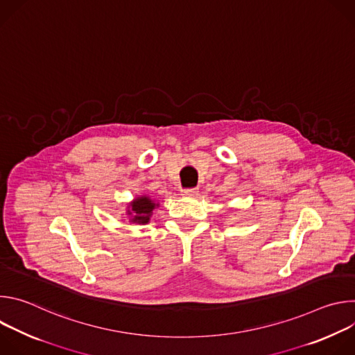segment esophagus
<instances>
[{"label": "esophagus", "mask_w": 355, "mask_h": 355, "mask_svg": "<svg viewBox=\"0 0 355 355\" xmlns=\"http://www.w3.org/2000/svg\"><path fill=\"white\" fill-rule=\"evenodd\" d=\"M182 195H184V196H188V198L196 196V195H198V189H196V188H189V189H184V191H182Z\"/></svg>", "instance_id": "esophagus-1"}]
</instances>
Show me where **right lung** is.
<instances>
[{"mask_svg": "<svg viewBox=\"0 0 355 355\" xmlns=\"http://www.w3.org/2000/svg\"><path fill=\"white\" fill-rule=\"evenodd\" d=\"M159 207V202L151 196L146 193L137 195L126 205L125 218L129 220L130 225H147L151 216H153V211Z\"/></svg>", "mask_w": 355, "mask_h": 355, "instance_id": "right-lung-1", "label": "right lung"}]
</instances>
